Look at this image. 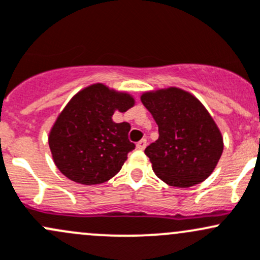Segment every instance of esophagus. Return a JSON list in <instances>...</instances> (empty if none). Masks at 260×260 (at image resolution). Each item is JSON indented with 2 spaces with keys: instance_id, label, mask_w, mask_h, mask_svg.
<instances>
[{
  "instance_id": "1",
  "label": "esophagus",
  "mask_w": 260,
  "mask_h": 260,
  "mask_svg": "<svg viewBox=\"0 0 260 260\" xmlns=\"http://www.w3.org/2000/svg\"><path fill=\"white\" fill-rule=\"evenodd\" d=\"M136 147H137L138 149H141V151H143V149L147 147V141H146V139H141V141L138 142L137 146H136Z\"/></svg>"
}]
</instances>
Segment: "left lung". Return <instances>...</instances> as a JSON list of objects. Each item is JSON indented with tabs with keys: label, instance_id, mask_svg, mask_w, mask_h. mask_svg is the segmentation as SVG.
Returning <instances> with one entry per match:
<instances>
[{
	"label": "left lung",
	"instance_id": "obj_1",
	"mask_svg": "<svg viewBox=\"0 0 260 260\" xmlns=\"http://www.w3.org/2000/svg\"><path fill=\"white\" fill-rule=\"evenodd\" d=\"M141 101L159 132L144 151L155 176L179 188L208 178L223 153V137L201 101L177 87L144 92Z\"/></svg>",
	"mask_w": 260,
	"mask_h": 260
}]
</instances>
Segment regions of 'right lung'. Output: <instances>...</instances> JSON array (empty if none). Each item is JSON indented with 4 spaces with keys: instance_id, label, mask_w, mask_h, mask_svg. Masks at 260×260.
Returning a JSON list of instances; mask_svg holds the SVG:
<instances>
[{
    "instance_id": "right-lung-1",
    "label": "right lung",
    "mask_w": 260,
    "mask_h": 260,
    "mask_svg": "<svg viewBox=\"0 0 260 260\" xmlns=\"http://www.w3.org/2000/svg\"><path fill=\"white\" fill-rule=\"evenodd\" d=\"M135 106V98L102 83L91 84L71 98L48 136L54 165L63 176L86 185L107 182L121 171L135 149L131 124L116 123V111Z\"/></svg>"
}]
</instances>
